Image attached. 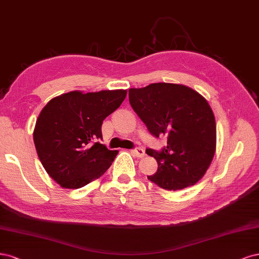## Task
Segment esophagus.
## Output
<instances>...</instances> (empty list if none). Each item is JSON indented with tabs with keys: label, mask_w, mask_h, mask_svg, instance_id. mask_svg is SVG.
I'll list each match as a JSON object with an SVG mask.
<instances>
[{
	"label": "esophagus",
	"mask_w": 259,
	"mask_h": 259,
	"mask_svg": "<svg viewBox=\"0 0 259 259\" xmlns=\"http://www.w3.org/2000/svg\"><path fill=\"white\" fill-rule=\"evenodd\" d=\"M131 153L135 155L136 157H139V158H142L145 156V152L143 148H140V147H137V148H133L131 149Z\"/></svg>",
	"instance_id": "34e87169"
}]
</instances>
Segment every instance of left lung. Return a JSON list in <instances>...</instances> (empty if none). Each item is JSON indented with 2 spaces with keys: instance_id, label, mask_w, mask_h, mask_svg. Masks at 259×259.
<instances>
[{
  "instance_id": "left-lung-1",
  "label": "left lung",
  "mask_w": 259,
  "mask_h": 259,
  "mask_svg": "<svg viewBox=\"0 0 259 259\" xmlns=\"http://www.w3.org/2000/svg\"><path fill=\"white\" fill-rule=\"evenodd\" d=\"M129 102L152 136L168 138L161 151L146 149L158 163L147 179L166 190L196 184L216 147L215 117L206 100L187 86L156 82L129 89Z\"/></svg>"
}]
</instances>
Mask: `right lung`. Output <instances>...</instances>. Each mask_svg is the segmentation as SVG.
Listing matches in <instances>:
<instances>
[{"instance_id": "right-lung-1", "label": "right lung", "mask_w": 259, "mask_h": 259, "mask_svg": "<svg viewBox=\"0 0 259 259\" xmlns=\"http://www.w3.org/2000/svg\"><path fill=\"white\" fill-rule=\"evenodd\" d=\"M126 95L121 89L71 91L54 98L41 110L33 140L44 169L61 187H84L110 168L118 152L98 141L102 139L103 120Z\"/></svg>"}]
</instances>
